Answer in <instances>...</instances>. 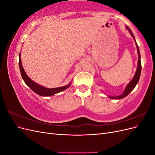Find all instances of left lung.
<instances>
[{
	"label": "left lung",
	"mask_w": 155,
	"mask_h": 155,
	"mask_svg": "<svg viewBox=\"0 0 155 155\" xmlns=\"http://www.w3.org/2000/svg\"><path fill=\"white\" fill-rule=\"evenodd\" d=\"M125 28H126V29H127L129 30V31L130 32L131 36L133 37V39H134V40L135 41L136 46H137L138 54V67H137V71H136V73H135V75H134V78H133L132 80H131V81L128 84V85H127V87H125V91H124V93L120 95V96H108L109 97H110V99H113V100H120V99H121V98H124V97H126L129 94L134 88L136 85H137V84L138 83V82L139 81V79H140V74H141L142 64H141V60H140V53L139 47H138V45L137 43V42H136V40L134 39V35L133 34L132 31L130 30V29L129 28L128 26H126Z\"/></svg>",
	"instance_id": "obj_1"
}]
</instances>
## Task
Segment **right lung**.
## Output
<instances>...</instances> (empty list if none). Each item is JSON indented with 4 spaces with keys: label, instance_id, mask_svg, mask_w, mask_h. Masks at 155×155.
<instances>
[{
    "label": "right lung",
    "instance_id": "add662e5",
    "mask_svg": "<svg viewBox=\"0 0 155 155\" xmlns=\"http://www.w3.org/2000/svg\"><path fill=\"white\" fill-rule=\"evenodd\" d=\"M18 64H19V68H20V71L22 78L23 79V80L25 82L26 84V85L28 86L31 90L35 92L37 94H39V96H51L54 95L55 94H58L60 92H61L65 89L68 88L70 85H71V83H69L68 85L64 86V87H61L58 88H46L43 86H41L38 84L34 82V81H32L31 79L27 76V74H26L24 68H23L22 62H21V53H19V62H18Z\"/></svg>",
    "mask_w": 155,
    "mask_h": 155
}]
</instances>
